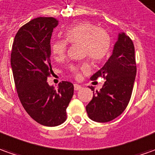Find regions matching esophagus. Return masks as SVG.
Masks as SVG:
<instances>
[{
  "label": "esophagus",
  "instance_id": "1",
  "mask_svg": "<svg viewBox=\"0 0 155 155\" xmlns=\"http://www.w3.org/2000/svg\"><path fill=\"white\" fill-rule=\"evenodd\" d=\"M82 88V86L79 84H74V89L75 90H80Z\"/></svg>",
  "mask_w": 155,
  "mask_h": 155
}]
</instances>
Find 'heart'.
I'll list each match as a JSON object with an SVG mask.
<instances>
[{"instance_id":"1","label":"heart","mask_w":155,"mask_h":155,"mask_svg":"<svg viewBox=\"0 0 155 155\" xmlns=\"http://www.w3.org/2000/svg\"><path fill=\"white\" fill-rule=\"evenodd\" d=\"M63 35L67 43L82 44L84 55H88L96 62L104 59L110 49L111 41L107 32L91 22H83L74 24L66 29ZM51 50L55 59H61L67 51V42L62 39H55L51 43ZM88 70L89 65L87 62L70 67V71L76 77L79 75L80 71L86 72Z\"/></svg>"}]
</instances>
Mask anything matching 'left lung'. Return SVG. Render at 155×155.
Returning a JSON list of instances; mask_svg holds the SVG:
<instances>
[{
    "label": "left lung",
    "mask_w": 155,
    "mask_h": 155,
    "mask_svg": "<svg viewBox=\"0 0 155 155\" xmlns=\"http://www.w3.org/2000/svg\"><path fill=\"white\" fill-rule=\"evenodd\" d=\"M137 73L135 50L132 39L123 32L118 35L112 55L104 67L90 78L105 79L86 106L88 117L97 122H108L124 111L128 104ZM93 90V88H91Z\"/></svg>",
    "instance_id": "8db88e82"
}]
</instances>
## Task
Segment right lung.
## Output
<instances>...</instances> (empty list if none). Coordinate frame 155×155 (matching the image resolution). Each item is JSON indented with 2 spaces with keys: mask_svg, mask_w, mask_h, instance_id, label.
<instances>
[{
  "mask_svg": "<svg viewBox=\"0 0 155 155\" xmlns=\"http://www.w3.org/2000/svg\"><path fill=\"white\" fill-rule=\"evenodd\" d=\"M58 25L54 18H37L18 31L12 44L11 66L23 108L38 123L55 127L67 119L74 87L62 81L57 89L47 83L52 74L51 39Z\"/></svg>",
  "mask_w": 155,
  "mask_h": 155,
  "instance_id": "right-lung-1",
  "label": "right lung"
}]
</instances>
